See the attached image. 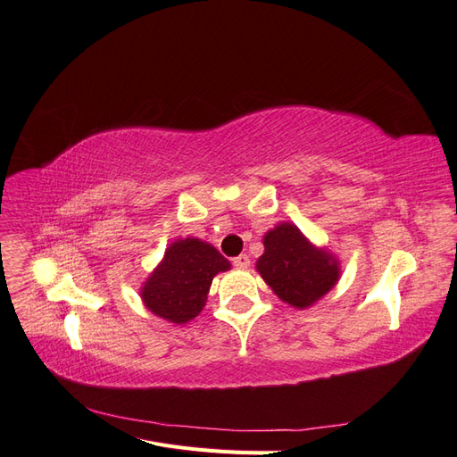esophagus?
I'll use <instances>...</instances> for the list:
<instances>
[{"instance_id":"34e87169","label":"esophagus","mask_w":457,"mask_h":457,"mask_svg":"<svg viewBox=\"0 0 457 457\" xmlns=\"http://www.w3.org/2000/svg\"><path fill=\"white\" fill-rule=\"evenodd\" d=\"M232 265L237 269H247V267H250V257H247L245 253H240L238 257L232 259Z\"/></svg>"}]
</instances>
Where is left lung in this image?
I'll return each mask as SVG.
<instances>
[{
	"instance_id": "1",
	"label": "left lung",
	"mask_w": 457,
	"mask_h": 457,
	"mask_svg": "<svg viewBox=\"0 0 457 457\" xmlns=\"http://www.w3.org/2000/svg\"><path fill=\"white\" fill-rule=\"evenodd\" d=\"M257 270L272 292L292 307L305 309L326 295L339 278L337 261L316 250L295 225L282 223L265 234Z\"/></svg>"
}]
</instances>
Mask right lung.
I'll list each match as a JSON object with an SVG mask.
<instances>
[{"label": "right lung", "mask_w": 457, "mask_h": 457, "mask_svg": "<svg viewBox=\"0 0 457 457\" xmlns=\"http://www.w3.org/2000/svg\"><path fill=\"white\" fill-rule=\"evenodd\" d=\"M228 269L230 262L213 245L196 238L177 240L148 276L141 292L145 305L165 320L185 324L205 305L213 276Z\"/></svg>", "instance_id": "add662e5"}]
</instances>
